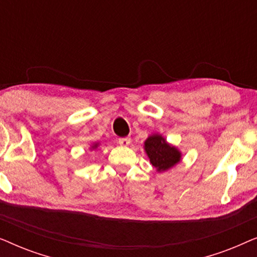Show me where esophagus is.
<instances>
[{
    "instance_id": "1",
    "label": "esophagus",
    "mask_w": 257,
    "mask_h": 257,
    "mask_svg": "<svg viewBox=\"0 0 257 257\" xmlns=\"http://www.w3.org/2000/svg\"><path fill=\"white\" fill-rule=\"evenodd\" d=\"M130 143H131V138H128V137H124V138L119 139V144L121 146H127Z\"/></svg>"
}]
</instances>
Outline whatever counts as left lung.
<instances>
[{
  "label": "left lung",
  "mask_w": 257,
  "mask_h": 257,
  "mask_svg": "<svg viewBox=\"0 0 257 257\" xmlns=\"http://www.w3.org/2000/svg\"><path fill=\"white\" fill-rule=\"evenodd\" d=\"M144 150L149 157L150 163L159 173L173 168L182 159L181 151L168 143L166 138L159 133H152L147 137L144 143Z\"/></svg>",
  "instance_id": "left-lung-1"
}]
</instances>
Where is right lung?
<instances>
[{"label":"right lung","instance_id":"right-lung-1","mask_svg":"<svg viewBox=\"0 0 257 257\" xmlns=\"http://www.w3.org/2000/svg\"><path fill=\"white\" fill-rule=\"evenodd\" d=\"M99 145H100V144H99V143H93V144H92V145H91V146H90V150H91V151L96 150V149H98V146H99Z\"/></svg>","mask_w":257,"mask_h":257}]
</instances>
